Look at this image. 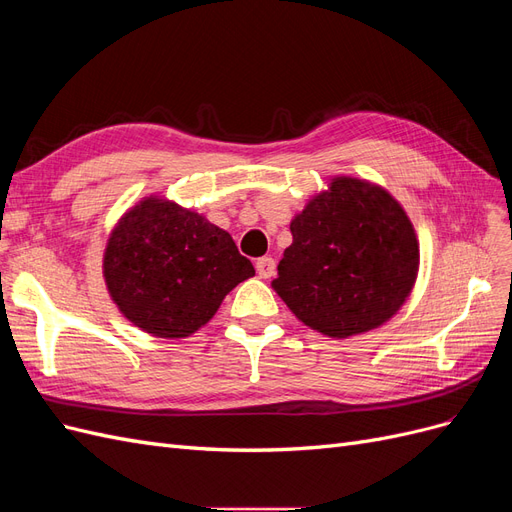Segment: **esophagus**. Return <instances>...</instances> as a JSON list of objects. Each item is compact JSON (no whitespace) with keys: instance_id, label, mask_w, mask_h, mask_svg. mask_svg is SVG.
<instances>
[{"instance_id":"esophagus-1","label":"esophagus","mask_w":512,"mask_h":512,"mask_svg":"<svg viewBox=\"0 0 512 512\" xmlns=\"http://www.w3.org/2000/svg\"><path fill=\"white\" fill-rule=\"evenodd\" d=\"M256 273L262 277V280H269V277L275 275V260L271 256L258 258L256 260Z\"/></svg>"}]
</instances>
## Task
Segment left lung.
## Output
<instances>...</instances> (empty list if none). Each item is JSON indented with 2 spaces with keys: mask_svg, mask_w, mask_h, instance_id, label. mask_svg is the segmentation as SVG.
Instances as JSON below:
<instances>
[{
  "mask_svg": "<svg viewBox=\"0 0 512 512\" xmlns=\"http://www.w3.org/2000/svg\"><path fill=\"white\" fill-rule=\"evenodd\" d=\"M273 290L309 329L346 339L391 320L418 275V239L380 185L333 177L290 222Z\"/></svg>",
  "mask_w": 512,
  "mask_h": 512,
  "instance_id": "left-lung-1",
  "label": "left lung"
}]
</instances>
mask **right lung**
<instances>
[{
  "mask_svg": "<svg viewBox=\"0 0 512 512\" xmlns=\"http://www.w3.org/2000/svg\"><path fill=\"white\" fill-rule=\"evenodd\" d=\"M102 273L113 303L134 327L181 339L205 327L226 294L256 271L205 215L147 196L113 228Z\"/></svg>",
  "mask_w": 512,
  "mask_h": 512,
  "instance_id": "1",
  "label": "right lung"
}]
</instances>
